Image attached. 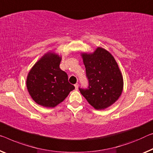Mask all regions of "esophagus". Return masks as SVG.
I'll return each mask as SVG.
<instances>
[{"label": "esophagus", "mask_w": 153, "mask_h": 153, "mask_svg": "<svg viewBox=\"0 0 153 153\" xmlns=\"http://www.w3.org/2000/svg\"><path fill=\"white\" fill-rule=\"evenodd\" d=\"M74 87H75V89H76V90H78V88H79V85H78V83L75 84V85H74Z\"/></svg>", "instance_id": "esophagus-1"}]
</instances>
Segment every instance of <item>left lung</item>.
<instances>
[{
  "label": "left lung",
  "instance_id": "left-lung-1",
  "mask_svg": "<svg viewBox=\"0 0 153 153\" xmlns=\"http://www.w3.org/2000/svg\"><path fill=\"white\" fill-rule=\"evenodd\" d=\"M81 55L89 88L79 89L80 92L94 109H107L118 100L123 90V76L118 65L111 54L101 47Z\"/></svg>",
  "mask_w": 153,
  "mask_h": 153
}]
</instances>
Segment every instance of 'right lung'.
I'll list each match as a JSON object with an SVG mask.
<instances>
[{
  "instance_id": "right-lung-1",
  "label": "right lung",
  "mask_w": 153,
  "mask_h": 153,
  "mask_svg": "<svg viewBox=\"0 0 153 153\" xmlns=\"http://www.w3.org/2000/svg\"><path fill=\"white\" fill-rule=\"evenodd\" d=\"M62 56L47 52L35 63L28 73L27 88L32 99L41 106H57L74 90L68 74L60 69Z\"/></svg>"
}]
</instances>
